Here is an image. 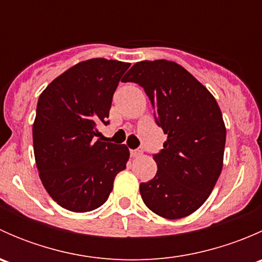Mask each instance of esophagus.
Segmentation results:
<instances>
[{
	"mask_svg": "<svg viewBox=\"0 0 262 262\" xmlns=\"http://www.w3.org/2000/svg\"><path fill=\"white\" fill-rule=\"evenodd\" d=\"M129 152H130L132 157H138V156L142 155V152H143V150L139 149V148H137V149H130Z\"/></svg>",
	"mask_w": 262,
	"mask_h": 262,
	"instance_id": "1",
	"label": "esophagus"
}]
</instances>
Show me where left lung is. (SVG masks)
Here are the masks:
<instances>
[{
    "instance_id": "1",
    "label": "left lung",
    "mask_w": 262,
    "mask_h": 262,
    "mask_svg": "<svg viewBox=\"0 0 262 262\" xmlns=\"http://www.w3.org/2000/svg\"><path fill=\"white\" fill-rule=\"evenodd\" d=\"M123 82L143 87L155 120L167 134L163 149L153 155L157 173L139 186L153 213L179 219L199 209L223 167L226 126L213 95L191 73L171 60H143Z\"/></svg>"
}]
</instances>
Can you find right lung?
I'll use <instances>...</instances> for the list:
<instances>
[{
    "label": "right lung",
    "instance_id": "right-lung-1",
    "mask_svg": "<svg viewBox=\"0 0 262 262\" xmlns=\"http://www.w3.org/2000/svg\"><path fill=\"white\" fill-rule=\"evenodd\" d=\"M130 63L94 58L71 67L41 92L33 125L36 167L57 204L91 212L109 198L125 170L129 149L96 139L97 124H109L113 95Z\"/></svg>",
    "mask_w": 262,
    "mask_h": 262
}]
</instances>
